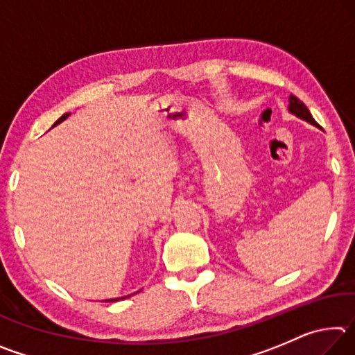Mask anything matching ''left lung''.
Masks as SVG:
<instances>
[{
  "instance_id": "1",
  "label": "left lung",
  "mask_w": 355,
  "mask_h": 355,
  "mask_svg": "<svg viewBox=\"0 0 355 355\" xmlns=\"http://www.w3.org/2000/svg\"><path fill=\"white\" fill-rule=\"evenodd\" d=\"M288 111H290L293 116L302 119V120H305V122H309V123L315 125V127L320 128V125L315 122L313 116L310 114L309 107L305 106L297 97H294V95H290V98H288Z\"/></svg>"
}]
</instances>
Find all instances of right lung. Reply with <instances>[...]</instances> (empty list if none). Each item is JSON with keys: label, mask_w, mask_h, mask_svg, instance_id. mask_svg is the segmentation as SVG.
Returning a JSON list of instances; mask_svg holds the SVG:
<instances>
[{"label": "right lung", "mask_w": 355, "mask_h": 355, "mask_svg": "<svg viewBox=\"0 0 355 355\" xmlns=\"http://www.w3.org/2000/svg\"><path fill=\"white\" fill-rule=\"evenodd\" d=\"M70 116V112H65V114H62V116L61 117H59L58 120H56V122H55V125H53V127L51 128H55L56 127V125H59V123H61V122H64V120L65 119H67ZM130 296H131V294H130ZM125 297H128V296H125ZM125 297H116V299H107L106 300V302H117V300H120V299H125Z\"/></svg>", "instance_id": "obj_1"}]
</instances>
